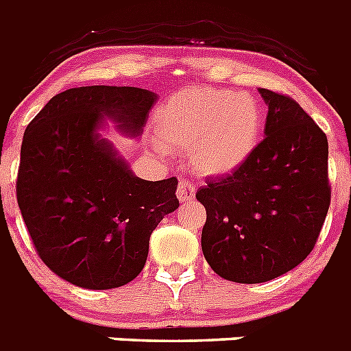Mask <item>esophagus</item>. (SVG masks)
<instances>
[{
    "label": "esophagus",
    "instance_id": "34e87169",
    "mask_svg": "<svg viewBox=\"0 0 351 351\" xmlns=\"http://www.w3.org/2000/svg\"><path fill=\"white\" fill-rule=\"evenodd\" d=\"M195 193H197V188H195V184L190 181V179H184V178L179 179L178 197H179V200H181L182 204L193 200Z\"/></svg>",
    "mask_w": 351,
    "mask_h": 351
}]
</instances>
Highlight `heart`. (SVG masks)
<instances>
[{
  "instance_id": "heart-1",
  "label": "heart",
  "mask_w": 351,
  "mask_h": 351,
  "mask_svg": "<svg viewBox=\"0 0 351 351\" xmlns=\"http://www.w3.org/2000/svg\"><path fill=\"white\" fill-rule=\"evenodd\" d=\"M262 130V105L255 96L216 88L184 93L158 121L161 144L193 149V165L216 178L237 172L250 160Z\"/></svg>"
}]
</instances>
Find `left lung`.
<instances>
[{
    "label": "left lung",
    "instance_id": "1",
    "mask_svg": "<svg viewBox=\"0 0 351 351\" xmlns=\"http://www.w3.org/2000/svg\"><path fill=\"white\" fill-rule=\"evenodd\" d=\"M265 138L237 172L197 191L207 213L202 251L234 283H265L315 247L330 206L327 135L293 98L260 88Z\"/></svg>",
    "mask_w": 351,
    "mask_h": 351
}]
</instances>
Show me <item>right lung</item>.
Instances as JSON below:
<instances>
[{
  "mask_svg": "<svg viewBox=\"0 0 351 351\" xmlns=\"http://www.w3.org/2000/svg\"><path fill=\"white\" fill-rule=\"evenodd\" d=\"M156 95L86 86L56 95L27 125L17 202L43 263L68 283L108 290L144 269L149 237L179 207L178 179L144 181L101 138L105 117L138 137Z\"/></svg>",
  "mask_w": 351,
  "mask_h": 351,
  "instance_id": "1",
  "label": "right lung"
}]
</instances>
